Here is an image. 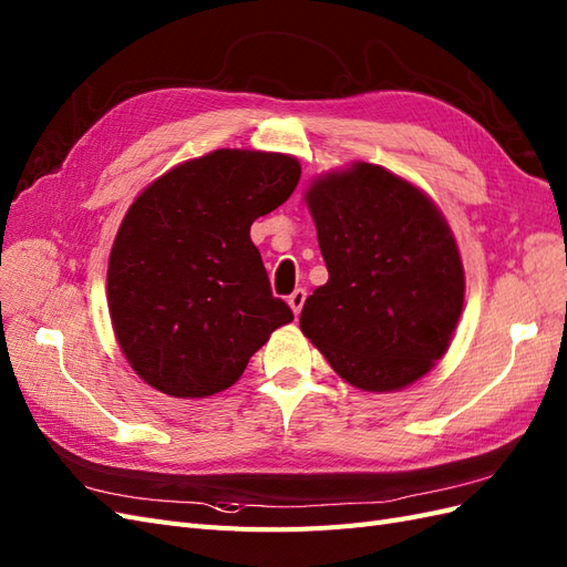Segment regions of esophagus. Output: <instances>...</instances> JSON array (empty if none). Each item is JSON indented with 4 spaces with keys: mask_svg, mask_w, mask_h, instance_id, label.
Masks as SVG:
<instances>
[{
    "mask_svg": "<svg viewBox=\"0 0 567 567\" xmlns=\"http://www.w3.org/2000/svg\"><path fill=\"white\" fill-rule=\"evenodd\" d=\"M303 301H306V292H303V289H295V292L289 295L287 303H289V309L295 311V316H299V313H301V306H303Z\"/></svg>",
    "mask_w": 567,
    "mask_h": 567,
    "instance_id": "1",
    "label": "esophagus"
}]
</instances>
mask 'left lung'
<instances>
[{
	"mask_svg": "<svg viewBox=\"0 0 567 567\" xmlns=\"http://www.w3.org/2000/svg\"><path fill=\"white\" fill-rule=\"evenodd\" d=\"M330 278L299 328L334 373L363 392L425 378L454 339L465 299L456 237L427 194L353 161L303 192Z\"/></svg>",
	"mask_w": 567,
	"mask_h": 567,
	"instance_id": "1",
	"label": "left lung"
}]
</instances>
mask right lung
<instances>
[{
    "label": "right lung",
    "mask_w": 567,
    "mask_h": 567,
    "mask_svg": "<svg viewBox=\"0 0 567 567\" xmlns=\"http://www.w3.org/2000/svg\"><path fill=\"white\" fill-rule=\"evenodd\" d=\"M295 156L216 150L144 187L106 270L113 334L154 390L206 399L233 386L268 337L292 322L249 237L295 192Z\"/></svg>",
    "instance_id": "right-lung-1"
}]
</instances>
